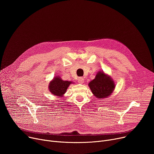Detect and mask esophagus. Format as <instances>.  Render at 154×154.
I'll use <instances>...</instances> for the list:
<instances>
[{
    "instance_id": "obj_1",
    "label": "esophagus",
    "mask_w": 154,
    "mask_h": 154,
    "mask_svg": "<svg viewBox=\"0 0 154 154\" xmlns=\"http://www.w3.org/2000/svg\"><path fill=\"white\" fill-rule=\"evenodd\" d=\"M78 82H79V83H81V84L84 83V78H83V77H79V79H78Z\"/></svg>"
}]
</instances>
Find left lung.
<instances>
[{"label": "left lung", "instance_id": "8db88e82", "mask_svg": "<svg viewBox=\"0 0 154 154\" xmlns=\"http://www.w3.org/2000/svg\"><path fill=\"white\" fill-rule=\"evenodd\" d=\"M94 96L97 99L107 98L115 88L114 81L102 71L98 72L95 78L88 84Z\"/></svg>", "mask_w": 154, "mask_h": 154}]
</instances>
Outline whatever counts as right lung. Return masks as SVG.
<instances>
[{
    "instance_id": "1",
    "label": "right lung",
    "mask_w": 154,
    "mask_h": 154,
    "mask_svg": "<svg viewBox=\"0 0 154 154\" xmlns=\"http://www.w3.org/2000/svg\"><path fill=\"white\" fill-rule=\"evenodd\" d=\"M72 82L67 80H63L60 77L57 76L50 82L48 85V89L54 95L58 97H63V95L66 92L67 88Z\"/></svg>"
}]
</instances>
